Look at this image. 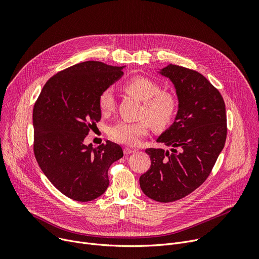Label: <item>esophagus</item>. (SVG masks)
<instances>
[{"label":"esophagus","mask_w":259,"mask_h":259,"mask_svg":"<svg viewBox=\"0 0 259 259\" xmlns=\"http://www.w3.org/2000/svg\"><path fill=\"white\" fill-rule=\"evenodd\" d=\"M133 152H135V150H133V149H130V148H125V149H124V153H125L126 155L131 154V153H133Z\"/></svg>","instance_id":"obj_1"}]
</instances>
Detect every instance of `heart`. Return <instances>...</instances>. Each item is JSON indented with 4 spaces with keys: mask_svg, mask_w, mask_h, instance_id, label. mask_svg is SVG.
I'll use <instances>...</instances> for the list:
<instances>
[{
    "mask_svg": "<svg viewBox=\"0 0 259 259\" xmlns=\"http://www.w3.org/2000/svg\"><path fill=\"white\" fill-rule=\"evenodd\" d=\"M124 89L144 102L142 116L147 118L138 122H116L109 130V135L113 141L133 146L148 133L150 122L157 128H162L167 126L175 115L176 102L174 97L168 92L160 91L159 86L152 79L145 76H134L127 81ZM99 105L103 113L113 110L115 101L111 89H106L101 93Z\"/></svg>",
    "mask_w": 259,
    "mask_h": 259,
    "instance_id": "obj_1",
    "label": "heart"
}]
</instances>
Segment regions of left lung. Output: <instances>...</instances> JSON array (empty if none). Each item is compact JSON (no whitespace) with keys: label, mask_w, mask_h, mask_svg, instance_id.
Here are the masks:
<instances>
[{"label":"left lung","mask_w":259,"mask_h":259,"mask_svg":"<svg viewBox=\"0 0 259 259\" xmlns=\"http://www.w3.org/2000/svg\"><path fill=\"white\" fill-rule=\"evenodd\" d=\"M156 72L173 84L178 112L156 140L168 150H146L151 166L140 185L149 198L171 202L193 192L209 176L226 143V107L220 91L197 71L169 64Z\"/></svg>","instance_id":"8db88e82"}]
</instances>
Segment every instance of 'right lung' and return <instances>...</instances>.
Instances as JSON below:
<instances>
[{
    "label": "right lung",
    "instance_id": "obj_1",
    "mask_svg": "<svg viewBox=\"0 0 259 259\" xmlns=\"http://www.w3.org/2000/svg\"><path fill=\"white\" fill-rule=\"evenodd\" d=\"M125 67L94 61L75 64L53 75L34 104L37 164L50 183L73 200L101 196L109 186V168L124 155L115 143L93 148L84 141L102 117L101 93L124 75Z\"/></svg>",
    "mask_w": 259,
    "mask_h": 259
}]
</instances>
